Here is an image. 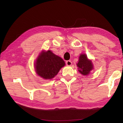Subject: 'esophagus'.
Masks as SVG:
<instances>
[{
	"label": "esophagus",
	"mask_w": 123,
	"mask_h": 123,
	"mask_svg": "<svg viewBox=\"0 0 123 123\" xmlns=\"http://www.w3.org/2000/svg\"><path fill=\"white\" fill-rule=\"evenodd\" d=\"M72 64V62L70 60H68V61H66V65L68 66H70Z\"/></svg>",
	"instance_id": "esophagus-1"
}]
</instances>
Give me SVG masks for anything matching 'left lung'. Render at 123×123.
Masks as SVG:
<instances>
[{
	"label": "left lung",
	"instance_id": "left-lung-1",
	"mask_svg": "<svg viewBox=\"0 0 123 123\" xmlns=\"http://www.w3.org/2000/svg\"><path fill=\"white\" fill-rule=\"evenodd\" d=\"M79 72L84 75H87L93 69V63L87 58L86 54H81L79 58L78 63L76 64Z\"/></svg>",
	"mask_w": 123,
	"mask_h": 123
}]
</instances>
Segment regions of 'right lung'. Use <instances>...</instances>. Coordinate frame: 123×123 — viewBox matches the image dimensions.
Returning a JSON list of instances; mask_svg holds the SVG:
<instances>
[{
    "label": "right lung",
    "instance_id": "right-lung-1",
    "mask_svg": "<svg viewBox=\"0 0 123 123\" xmlns=\"http://www.w3.org/2000/svg\"><path fill=\"white\" fill-rule=\"evenodd\" d=\"M64 66L65 62L63 59L51 50L42 51L35 63L37 75L46 80L54 78Z\"/></svg>",
    "mask_w": 123,
    "mask_h": 123
}]
</instances>
